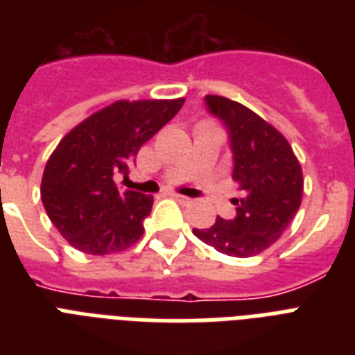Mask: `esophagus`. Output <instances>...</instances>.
<instances>
[{
  "mask_svg": "<svg viewBox=\"0 0 355 355\" xmlns=\"http://www.w3.org/2000/svg\"><path fill=\"white\" fill-rule=\"evenodd\" d=\"M171 197L175 200H178L180 205H191V199H189V197H184V195L180 193H171Z\"/></svg>",
  "mask_w": 355,
  "mask_h": 355,
  "instance_id": "34e87169",
  "label": "esophagus"
}]
</instances>
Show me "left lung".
<instances>
[{"instance_id":"8db88e82","label":"left lung","mask_w":355,"mask_h":355,"mask_svg":"<svg viewBox=\"0 0 355 355\" xmlns=\"http://www.w3.org/2000/svg\"><path fill=\"white\" fill-rule=\"evenodd\" d=\"M206 105L225 123L234 153L232 178L243 197L232 221L217 217L210 228H193L217 252L248 258L280 239L302 202V167L286 136L241 103L206 96Z\"/></svg>"}]
</instances>
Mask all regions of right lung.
Segmentation results:
<instances>
[{"label":"right lung","mask_w":355,"mask_h":355,"mask_svg":"<svg viewBox=\"0 0 355 355\" xmlns=\"http://www.w3.org/2000/svg\"><path fill=\"white\" fill-rule=\"evenodd\" d=\"M180 99L116 101L69 130L44 169L40 195L60 236L94 256L121 252L144 236L153 197L121 189L139 147L182 108Z\"/></svg>","instance_id":"add662e5"}]
</instances>
